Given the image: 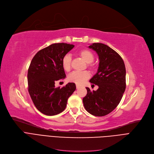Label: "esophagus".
I'll return each instance as SVG.
<instances>
[{
    "instance_id": "34e87169",
    "label": "esophagus",
    "mask_w": 154,
    "mask_h": 154,
    "mask_svg": "<svg viewBox=\"0 0 154 154\" xmlns=\"http://www.w3.org/2000/svg\"><path fill=\"white\" fill-rule=\"evenodd\" d=\"M76 88H77V89H78V88H79L81 87V86H80V85H76Z\"/></svg>"
}]
</instances>
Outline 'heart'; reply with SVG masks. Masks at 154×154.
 Here are the masks:
<instances>
[{
    "label": "heart",
    "instance_id": "heart-1",
    "mask_svg": "<svg viewBox=\"0 0 154 154\" xmlns=\"http://www.w3.org/2000/svg\"><path fill=\"white\" fill-rule=\"evenodd\" d=\"M78 55L80 56L84 61L88 63V67L91 69L93 68L92 62L94 60V55L93 53L87 49H84L78 52ZM62 66L63 69L66 72L71 70V56L69 54L65 55L62 59ZM91 75L88 71L77 72L74 71L68 76V80L70 82L75 83L76 85H82L87 81Z\"/></svg>",
    "mask_w": 154,
    "mask_h": 154
}]
</instances>
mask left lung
<instances>
[{
	"label": "left lung",
	"mask_w": 154,
	"mask_h": 154,
	"mask_svg": "<svg viewBox=\"0 0 154 154\" xmlns=\"http://www.w3.org/2000/svg\"><path fill=\"white\" fill-rule=\"evenodd\" d=\"M88 48L99 56V64L97 73L90 82L99 87L83 97L84 107L89 113L97 116L111 113L120 103L125 92L126 71L123 59L112 48L103 43H93Z\"/></svg>",
	"instance_id": "left-lung-1"
}]
</instances>
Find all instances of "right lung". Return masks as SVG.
<instances>
[{
  "label": "right lung",
  "mask_w": 154,
  "mask_h": 154,
  "mask_svg": "<svg viewBox=\"0 0 154 154\" xmlns=\"http://www.w3.org/2000/svg\"><path fill=\"white\" fill-rule=\"evenodd\" d=\"M73 45L55 43L39 50L33 57L28 69V91L36 108L48 116L65 109L67 99L76 90L75 83L62 88L55 87V82L66 78L62 66L63 57Z\"/></svg>",
  "instance_id": "add662e5"
}]
</instances>
